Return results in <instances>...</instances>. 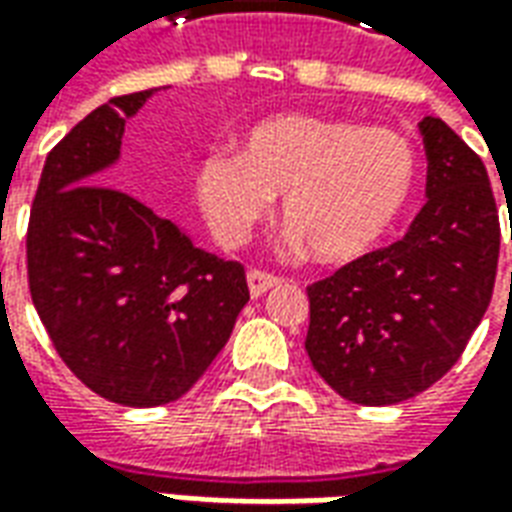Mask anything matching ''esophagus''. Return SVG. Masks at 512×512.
I'll use <instances>...</instances> for the list:
<instances>
[{"label": "esophagus", "instance_id": "34e87169", "mask_svg": "<svg viewBox=\"0 0 512 512\" xmlns=\"http://www.w3.org/2000/svg\"><path fill=\"white\" fill-rule=\"evenodd\" d=\"M277 282H279V277L268 274V271H257V268H252V271L246 274V285H249V293H252V299L263 296V293L274 288Z\"/></svg>", "mask_w": 512, "mask_h": 512}]
</instances>
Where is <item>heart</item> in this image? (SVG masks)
Returning a JSON list of instances; mask_svg holds the SVG:
<instances>
[{
    "label": "heart",
    "mask_w": 512,
    "mask_h": 512,
    "mask_svg": "<svg viewBox=\"0 0 512 512\" xmlns=\"http://www.w3.org/2000/svg\"><path fill=\"white\" fill-rule=\"evenodd\" d=\"M411 139L345 117L282 112L249 126L241 153L194 167V200L213 238L241 246L282 197V216L323 263L376 249L417 186Z\"/></svg>",
    "instance_id": "obj_1"
}]
</instances>
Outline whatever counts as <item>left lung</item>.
<instances>
[{
	"label": "left lung",
	"mask_w": 512,
	"mask_h": 512,
	"mask_svg": "<svg viewBox=\"0 0 512 512\" xmlns=\"http://www.w3.org/2000/svg\"><path fill=\"white\" fill-rule=\"evenodd\" d=\"M419 134L428 202L408 233L307 288L312 367L362 406H392L436 384L494 293L499 211L485 164L439 117H425Z\"/></svg>",
	"instance_id": "1"
}]
</instances>
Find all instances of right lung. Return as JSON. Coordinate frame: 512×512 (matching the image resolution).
Returning a JSON list of instances; mask_svg holds the SVG:
<instances>
[{
  "label": "right lung",
  "instance_id": "right-lung-1",
  "mask_svg": "<svg viewBox=\"0 0 512 512\" xmlns=\"http://www.w3.org/2000/svg\"><path fill=\"white\" fill-rule=\"evenodd\" d=\"M156 93L117 95L62 136L27 233L29 293L57 354L95 395L134 408L186 395L249 301L241 263L200 249L134 194L101 186L112 183L126 120Z\"/></svg>",
  "mask_w": 512,
  "mask_h": 512
}]
</instances>
